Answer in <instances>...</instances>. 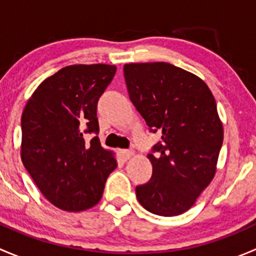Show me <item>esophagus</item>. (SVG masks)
<instances>
[{"instance_id":"esophagus-1","label":"esophagus","mask_w":256,"mask_h":256,"mask_svg":"<svg viewBox=\"0 0 256 256\" xmlns=\"http://www.w3.org/2000/svg\"><path fill=\"white\" fill-rule=\"evenodd\" d=\"M118 156L122 161H128L134 156V151L132 150H118Z\"/></svg>"}]
</instances>
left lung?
<instances>
[{
    "label": "left lung",
    "instance_id": "left-lung-1",
    "mask_svg": "<svg viewBox=\"0 0 256 256\" xmlns=\"http://www.w3.org/2000/svg\"><path fill=\"white\" fill-rule=\"evenodd\" d=\"M128 96L150 130L162 134L147 157L151 180L136 187L144 209L157 216L184 213L208 187L223 144L216 99L200 76L164 62L124 66Z\"/></svg>",
    "mask_w": 256,
    "mask_h": 256
}]
</instances>
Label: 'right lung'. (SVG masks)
Segmentation results:
<instances>
[{
    "instance_id": "add662e5",
    "label": "right lung",
    "mask_w": 256,
    "mask_h": 256,
    "mask_svg": "<svg viewBox=\"0 0 256 256\" xmlns=\"http://www.w3.org/2000/svg\"><path fill=\"white\" fill-rule=\"evenodd\" d=\"M116 66L76 64L43 80L28 99L20 118V158L42 194L66 212L94 207L116 168L114 152L99 132L98 100Z\"/></svg>"
}]
</instances>
